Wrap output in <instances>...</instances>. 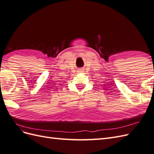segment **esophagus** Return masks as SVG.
Instances as JSON below:
<instances>
[{
  "label": "esophagus",
  "mask_w": 154,
  "mask_h": 154,
  "mask_svg": "<svg viewBox=\"0 0 154 154\" xmlns=\"http://www.w3.org/2000/svg\"><path fill=\"white\" fill-rule=\"evenodd\" d=\"M83 72V69H79V71H78V73H81Z\"/></svg>",
  "instance_id": "1"
}]
</instances>
